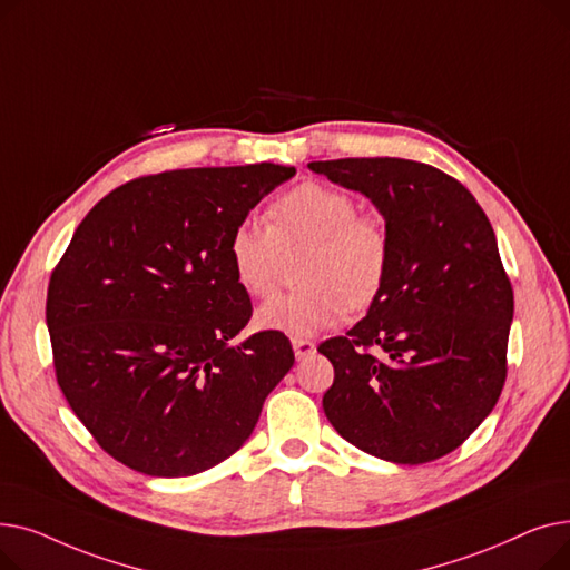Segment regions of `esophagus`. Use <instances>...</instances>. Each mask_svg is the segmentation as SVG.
I'll use <instances>...</instances> for the list:
<instances>
[{
  "label": "esophagus",
  "instance_id": "1",
  "mask_svg": "<svg viewBox=\"0 0 570 570\" xmlns=\"http://www.w3.org/2000/svg\"><path fill=\"white\" fill-rule=\"evenodd\" d=\"M291 344H293V351H295L297 361H305V357H309L316 351V344L309 342V340H303V337H293Z\"/></svg>",
  "mask_w": 570,
  "mask_h": 570
}]
</instances>
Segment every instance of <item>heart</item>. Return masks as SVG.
<instances>
[{
	"mask_svg": "<svg viewBox=\"0 0 570 570\" xmlns=\"http://www.w3.org/2000/svg\"><path fill=\"white\" fill-rule=\"evenodd\" d=\"M237 284L265 297L279 284L284 258L307 252V288L275 295L258 307L256 325L291 337H314L370 307L391 267V239L381 222L357 215L351 194L318 183L291 189L267 209V224L239 219L228 237Z\"/></svg>",
	"mask_w": 570,
	"mask_h": 570,
	"instance_id": "heart-1",
	"label": "heart"
}]
</instances>
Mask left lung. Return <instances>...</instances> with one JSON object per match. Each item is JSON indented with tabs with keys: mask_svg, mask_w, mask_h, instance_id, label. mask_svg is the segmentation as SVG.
I'll return each instance as SVG.
<instances>
[{
	"mask_svg": "<svg viewBox=\"0 0 570 570\" xmlns=\"http://www.w3.org/2000/svg\"><path fill=\"white\" fill-rule=\"evenodd\" d=\"M307 166L367 196L391 239V267L367 316L318 346L335 367L323 395L327 421L379 460H439L485 421L505 381L513 288L492 224L455 177L421 161Z\"/></svg>",
	"mask_w": 570,
	"mask_h": 570,
	"instance_id": "obj_1",
	"label": "left lung"
}]
</instances>
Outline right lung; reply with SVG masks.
Wrapping results in <instances>:
<instances>
[{
    "label": "right lung",
    "instance_id": "add662e5",
    "mask_svg": "<svg viewBox=\"0 0 570 570\" xmlns=\"http://www.w3.org/2000/svg\"><path fill=\"white\" fill-rule=\"evenodd\" d=\"M293 166L166 170L101 198L52 269L46 323L62 393L108 455L183 478L230 458L293 367L284 333L230 340L252 301L228 237Z\"/></svg>",
    "mask_w": 570,
    "mask_h": 570
}]
</instances>
